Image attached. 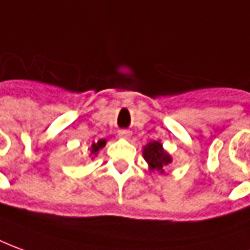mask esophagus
Returning <instances> with one entry per match:
<instances>
[{
  "mask_svg": "<svg viewBox=\"0 0 250 250\" xmlns=\"http://www.w3.org/2000/svg\"><path fill=\"white\" fill-rule=\"evenodd\" d=\"M131 131L128 130H119V137L122 138H130Z\"/></svg>",
  "mask_w": 250,
  "mask_h": 250,
  "instance_id": "1",
  "label": "esophagus"
}]
</instances>
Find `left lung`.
Wrapping results in <instances>:
<instances>
[{
	"mask_svg": "<svg viewBox=\"0 0 250 250\" xmlns=\"http://www.w3.org/2000/svg\"><path fill=\"white\" fill-rule=\"evenodd\" d=\"M143 155L145 160L149 164L150 169L153 170H158V172H164V167L167 165L172 161L170 155L167 154V151H164L162 145L160 142H150L147 146H145L143 149Z\"/></svg>",
	"mask_w": 250,
	"mask_h": 250,
	"instance_id": "8db88e82",
	"label": "left lung"
}]
</instances>
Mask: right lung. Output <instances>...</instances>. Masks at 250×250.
<instances>
[{
	"label": "right lung",
	"mask_w": 250,
	"mask_h": 250,
	"mask_svg": "<svg viewBox=\"0 0 250 250\" xmlns=\"http://www.w3.org/2000/svg\"><path fill=\"white\" fill-rule=\"evenodd\" d=\"M104 146H105V141H99L97 143H93V145H92V149H90V153H92V154H96V153L100 149H103Z\"/></svg>",
	"instance_id": "add662e5"
}]
</instances>
